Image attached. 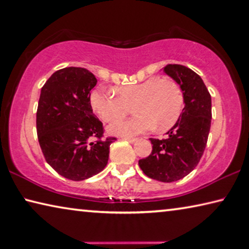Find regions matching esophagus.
<instances>
[{
  "mask_svg": "<svg viewBox=\"0 0 249 249\" xmlns=\"http://www.w3.org/2000/svg\"><path fill=\"white\" fill-rule=\"evenodd\" d=\"M122 140L127 141V142H129V143H134V142L136 141L135 137H128V136H123V137H122Z\"/></svg>",
  "mask_w": 249,
  "mask_h": 249,
  "instance_id": "1",
  "label": "esophagus"
}]
</instances>
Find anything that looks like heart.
I'll use <instances>...</instances> for the list:
<instances>
[{
	"label": "heart",
	"mask_w": 249,
	"mask_h": 249,
	"mask_svg": "<svg viewBox=\"0 0 249 249\" xmlns=\"http://www.w3.org/2000/svg\"><path fill=\"white\" fill-rule=\"evenodd\" d=\"M89 103L97 116L106 123L124 116L133 105L139 116L116 121L108 128L116 135L132 136L154 126L160 132L171 128L180 116L184 97L177 83L154 76L136 84L120 86L115 92L95 89L90 93Z\"/></svg>",
	"instance_id": "heart-1"
}]
</instances>
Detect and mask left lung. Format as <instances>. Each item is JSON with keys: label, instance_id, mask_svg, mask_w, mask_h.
<instances>
[{"label": "left lung", "instance_id": "8db88e82", "mask_svg": "<svg viewBox=\"0 0 249 249\" xmlns=\"http://www.w3.org/2000/svg\"><path fill=\"white\" fill-rule=\"evenodd\" d=\"M164 72L183 90L185 106L166 139H149L152 153L139 160L149 178L172 183L188 175L202 159L212 122V98L198 74L179 64H168Z\"/></svg>", "mask_w": 249, "mask_h": 249}]
</instances>
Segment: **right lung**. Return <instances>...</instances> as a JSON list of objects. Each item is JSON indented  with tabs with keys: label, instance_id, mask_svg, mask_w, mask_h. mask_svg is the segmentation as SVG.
Masks as SVG:
<instances>
[{
	"label": "right lung",
	"instance_id": "right-lung-1",
	"mask_svg": "<svg viewBox=\"0 0 249 249\" xmlns=\"http://www.w3.org/2000/svg\"><path fill=\"white\" fill-rule=\"evenodd\" d=\"M95 75L83 68H65L43 85L36 112V132L47 164L71 180L89 178L103 171L109 145L103 123L93 114L90 89ZM94 141H93L92 140Z\"/></svg>",
	"mask_w": 249,
	"mask_h": 249
}]
</instances>
